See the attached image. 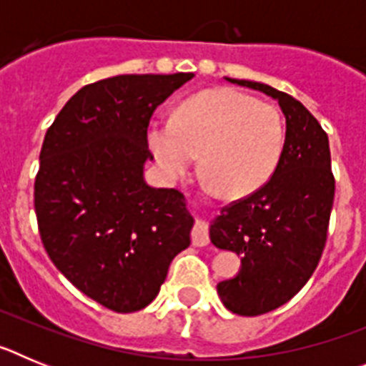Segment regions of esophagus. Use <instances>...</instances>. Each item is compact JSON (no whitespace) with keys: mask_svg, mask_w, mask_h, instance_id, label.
I'll use <instances>...</instances> for the list:
<instances>
[{"mask_svg":"<svg viewBox=\"0 0 366 366\" xmlns=\"http://www.w3.org/2000/svg\"><path fill=\"white\" fill-rule=\"evenodd\" d=\"M209 242H211V238H209V227H207V223L203 219H198L192 229V244L202 247V245H207Z\"/></svg>","mask_w":366,"mask_h":366,"instance_id":"34e87169","label":"esophagus"}]
</instances>
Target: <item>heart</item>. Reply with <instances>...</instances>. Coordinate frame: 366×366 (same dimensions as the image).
I'll return each instance as SVG.
<instances>
[{"instance_id": "heart-1", "label": "heart", "mask_w": 366, "mask_h": 366, "mask_svg": "<svg viewBox=\"0 0 366 366\" xmlns=\"http://www.w3.org/2000/svg\"><path fill=\"white\" fill-rule=\"evenodd\" d=\"M282 115L269 102L219 87L187 99L172 121H154L147 141L170 179L183 176L202 154V168L227 198H244L266 185L284 148Z\"/></svg>"}]
</instances>
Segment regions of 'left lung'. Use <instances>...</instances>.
Segmentation results:
<instances>
[{"mask_svg":"<svg viewBox=\"0 0 366 366\" xmlns=\"http://www.w3.org/2000/svg\"><path fill=\"white\" fill-rule=\"evenodd\" d=\"M279 100L286 139L266 185L223 207L211 242L242 257L234 279L218 284L223 306L254 317L277 310L300 292L321 260L334 205L328 135L308 109L267 84L227 79Z\"/></svg>","mask_w":366,"mask_h":366,"instance_id":"obj_1","label":"left lung"}]
</instances>
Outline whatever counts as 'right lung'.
Segmentation results:
<instances>
[{
    "label": "right lung",
    "mask_w": 366,
    "mask_h": 366,
    "mask_svg": "<svg viewBox=\"0 0 366 366\" xmlns=\"http://www.w3.org/2000/svg\"><path fill=\"white\" fill-rule=\"evenodd\" d=\"M192 73L119 74L74 93L47 130L34 181L41 244L84 295L117 313L143 310L190 245L176 189L144 183L155 108Z\"/></svg>",
    "instance_id": "1"
}]
</instances>
